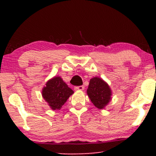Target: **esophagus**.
<instances>
[{
    "mask_svg": "<svg viewBox=\"0 0 156 156\" xmlns=\"http://www.w3.org/2000/svg\"><path fill=\"white\" fill-rule=\"evenodd\" d=\"M75 89L76 90H83L84 87L83 86H77V87H75Z\"/></svg>",
    "mask_w": 156,
    "mask_h": 156,
    "instance_id": "1",
    "label": "esophagus"
}]
</instances>
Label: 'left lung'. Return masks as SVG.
<instances>
[{"mask_svg":"<svg viewBox=\"0 0 156 156\" xmlns=\"http://www.w3.org/2000/svg\"><path fill=\"white\" fill-rule=\"evenodd\" d=\"M87 94L97 108L102 109L111 101L112 92L108 84L101 78L94 77L89 81Z\"/></svg>","mask_w":156,"mask_h":156,"instance_id":"left-lung-1","label":"left lung"}]
</instances>
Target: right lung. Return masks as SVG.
<instances>
[{
	"label": "right lung",
	"mask_w": 156,
	"mask_h": 156,
	"mask_svg": "<svg viewBox=\"0 0 156 156\" xmlns=\"http://www.w3.org/2000/svg\"><path fill=\"white\" fill-rule=\"evenodd\" d=\"M73 91L64 82L60 77H54L46 83L42 90L43 98L52 109H60Z\"/></svg>",
	"instance_id": "1"
}]
</instances>
